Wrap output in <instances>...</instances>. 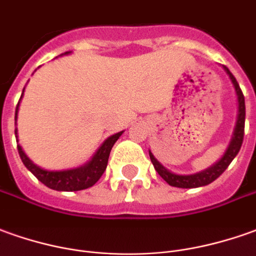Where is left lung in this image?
<instances>
[{"mask_svg": "<svg viewBox=\"0 0 256 256\" xmlns=\"http://www.w3.org/2000/svg\"><path fill=\"white\" fill-rule=\"evenodd\" d=\"M224 70L227 74L230 75L232 84L236 88L237 96H238V118H237V124H236V130H234V136H232L230 145L226 150L224 156L220 158L219 162L214 166H212L210 168H208L205 172H198V174H191V176H178V174H172L168 170H166L163 166L158 163V160L154 158V156L149 152V156L154 170L158 172V176L164 180L166 182L172 186H177V188H198V186H204L213 182L216 178H219L220 176L224 172V170L230 166L232 162V158L238 154L242 140H244V126H246V100H244V94L240 89L238 82L236 80V78L232 72L228 71V68L224 66Z\"/></svg>", "mask_w": 256, "mask_h": 256, "instance_id": "8db88e82", "label": "left lung"}]
</instances>
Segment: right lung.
I'll list each match as a JSON object with an SVG mask.
<instances>
[{
  "label": "right lung",
  "mask_w": 256,
  "mask_h": 256,
  "mask_svg": "<svg viewBox=\"0 0 256 256\" xmlns=\"http://www.w3.org/2000/svg\"><path fill=\"white\" fill-rule=\"evenodd\" d=\"M18 106H19V103H18ZM18 106L16 111H15V121H16ZM121 134L122 132H118L108 139H106L104 144L98 148L96 154L93 156V158L88 164L84 166V167H79V168H74V170H64V172L43 170V168H40V167H37L36 164L32 163L29 158L24 153L20 146H18V152H19V156L22 158L24 164L26 166V168L30 170L36 176V178L42 181L46 186H48L51 190H56V191H80V190H86V188L93 186L103 176L107 163H108L111 148L117 142V139L121 136ZM15 135H16V130H15Z\"/></svg>",
  "instance_id": "right-lung-1"
}]
</instances>
